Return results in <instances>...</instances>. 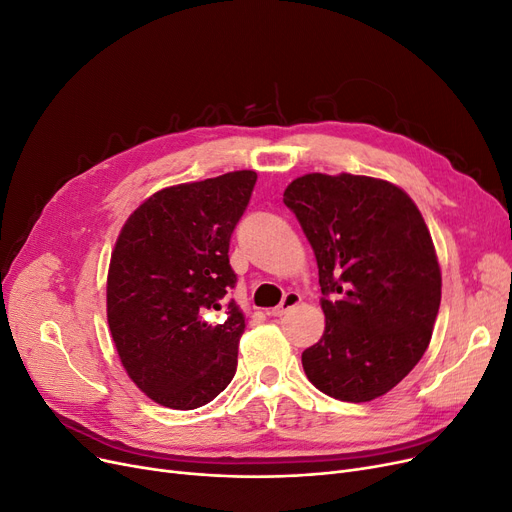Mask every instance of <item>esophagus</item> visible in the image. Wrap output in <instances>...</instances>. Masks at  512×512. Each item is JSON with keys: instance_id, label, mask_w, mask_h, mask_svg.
<instances>
[{"instance_id": "34e87169", "label": "esophagus", "mask_w": 512, "mask_h": 512, "mask_svg": "<svg viewBox=\"0 0 512 512\" xmlns=\"http://www.w3.org/2000/svg\"><path fill=\"white\" fill-rule=\"evenodd\" d=\"M301 303V295L299 293H295V291H291V293H286L284 295V299L280 301V305L278 307H274L272 311H270V316H284L288 309H293L295 305H299Z\"/></svg>"}]
</instances>
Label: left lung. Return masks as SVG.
Here are the masks:
<instances>
[{
	"instance_id": "8db88e82",
	"label": "left lung",
	"mask_w": 512,
	"mask_h": 512,
	"mask_svg": "<svg viewBox=\"0 0 512 512\" xmlns=\"http://www.w3.org/2000/svg\"><path fill=\"white\" fill-rule=\"evenodd\" d=\"M318 261L326 328L303 351L307 379L341 402L391 391L427 351L441 274L425 219L397 186L309 173L284 190Z\"/></svg>"
}]
</instances>
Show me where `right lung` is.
<instances>
[{"label":"right lung","instance_id":"obj_1","mask_svg":"<svg viewBox=\"0 0 512 512\" xmlns=\"http://www.w3.org/2000/svg\"><path fill=\"white\" fill-rule=\"evenodd\" d=\"M255 182V171H232L165 188L119 234L106 286L110 335L131 381L161 406L201 408L234 379L244 318L224 299L236 286L228 251ZM213 310L222 316L209 323Z\"/></svg>","mask_w":512,"mask_h":512}]
</instances>
